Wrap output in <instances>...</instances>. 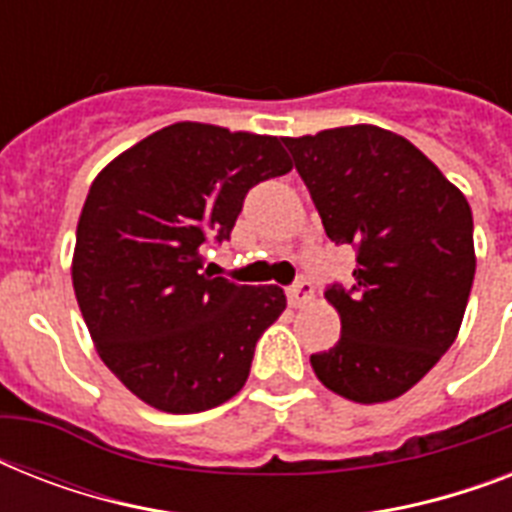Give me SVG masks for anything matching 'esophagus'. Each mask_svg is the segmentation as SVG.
<instances>
[{"label":"esophagus","mask_w":512,"mask_h":512,"mask_svg":"<svg viewBox=\"0 0 512 512\" xmlns=\"http://www.w3.org/2000/svg\"><path fill=\"white\" fill-rule=\"evenodd\" d=\"M316 297V292H313V284L308 279H297L292 287L287 289V300L292 308H303V305H308Z\"/></svg>","instance_id":"obj_1"}]
</instances>
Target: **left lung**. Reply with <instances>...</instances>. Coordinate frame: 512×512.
<instances>
[{"instance_id": "1", "label": "left lung", "mask_w": 512, "mask_h": 512, "mask_svg": "<svg viewBox=\"0 0 512 512\" xmlns=\"http://www.w3.org/2000/svg\"><path fill=\"white\" fill-rule=\"evenodd\" d=\"M335 244L356 247L353 287L324 292L340 313L335 348L311 366L356 404L404 396L452 348L468 305L473 212L420 148L374 124L284 138Z\"/></svg>"}]
</instances>
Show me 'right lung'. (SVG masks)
I'll return each mask as SVG.
<instances>
[{"label":"right lung","instance_id":"1","mask_svg":"<svg viewBox=\"0 0 512 512\" xmlns=\"http://www.w3.org/2000/svg\"><path fill=\"white\" fill-rule=\"evenodd\" d=\"M289 170L279 138L177 122L92 180L71 263L76 303L103 364L148 406L204 412L244 388L287 297L212 279L204 247L231 239L252 185Z\"/></svg>","mask_w":512,"mask_h":512}]
</instances>
